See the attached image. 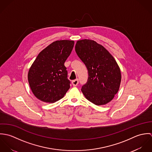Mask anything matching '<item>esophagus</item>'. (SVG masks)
<instances>
[{"label": "esophagus", "instance_id": "esophagus-1", "mask_svg": "<svg viewBox=\"0 0 152 152\" xmlns=\"http://www.w3.org/2000/svg\"><path fill=\"white\" fill-rule=\"evenodd\" d=\"M72 84L73 86H77L78 84V80L76 79V80L72 81Z\"/></svg>", "mask_w": 152, "mask_h": 152}]
</instances>
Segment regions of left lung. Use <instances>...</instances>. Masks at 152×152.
<instances>
[{"label":"left lung","instance_id":"obj_1","mask_svg":"<svg viewBox=\"0 0 152 152\" xmlns=\"http://www.w3.org/2000/svg\"><path fill=\"white\" fill-rule=\"evenodd\" d=\"M75 50L88 72L81 91L89 101L104 105L111 101L120 87L121 72L113 57L102 45L84 39L77 42Z\"/></svg>","mask_w":152,"mask_h":152}]
</instances>
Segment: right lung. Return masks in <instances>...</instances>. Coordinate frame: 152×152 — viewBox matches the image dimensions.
I'll return each instance as SVG.
<instances>
[{
	"label": "right lung",
	"mask_w": 152,
	"mask_h": 152,
	"mask_svg": "<svg viewBox=\"0 0 152 152\" xmlns=\"http://www.w3.org/2000/svg\"><path fill=\"white\" fill-rule=\"evenodd\" d=\"M74 42L57 40L48 45L37 56L28 72L32 92L39 100L54 103L64 96L70 88L64 63Z\"/></svg>",
	"instance_id": "right-lung-1"
}]
</instances>
